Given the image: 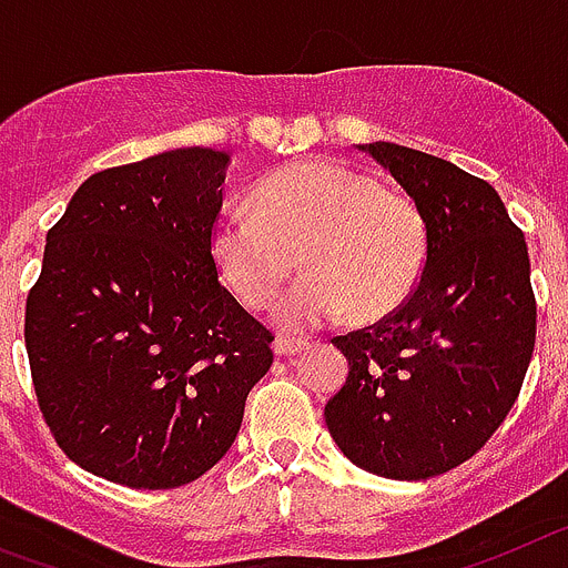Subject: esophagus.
<instances>
[{"mask_svg": "<svg viewBox=\"0 0 568 568\" xmlns=\"http://www.w3.org/2000/svg\"><path fill=\"white\" fill-rule=\"evenodd\" d=\"M303 348H305V339H297V337L274 339V354H277V357H294V354L303 352Z\"/></svg>", "mask_w": 568, "mask_h": 568, "instance_id": "34e87169", "label": "esophagus"}]
</instances>
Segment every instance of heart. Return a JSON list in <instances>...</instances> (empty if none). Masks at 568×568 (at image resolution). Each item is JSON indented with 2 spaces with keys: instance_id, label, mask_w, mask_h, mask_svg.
Returning <instances> with one entry per match:
<instances>
[{
  "instance_id": "b5f03b06",
  "label": "heart",
  "mask_w": 568,
  "mask_h": 568,
  "mask_svg": "<svg viewBox=\"0 0 568 568\" xmlns=\"http://www.w3.org/2000/svg\"><path fill=\"white\" fill-rule=\"evenodd\" d=\"M211 256L240 303L263 312L285 280L308 268L280 305L291 332L397 312L426 268L428 231L408 196L343 162H300L256 189V211H225Z\"/></svg>"
}]
</instances>
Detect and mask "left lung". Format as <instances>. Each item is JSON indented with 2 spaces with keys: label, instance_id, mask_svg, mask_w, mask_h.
Here are the masks:
<instances>
[{
  "label": "left lung",
  "instance_id": "8db88e82",
  "mask_svg": "<svg viewBox=\"0 0 568 568\" xmlns=\"http://www.w3.org/2000/svg\"><path fill=\"white\" fill-rule=\"evenodd\" d=\"M359 148L420 209L428 256L397 312L334 337L348 377L325 426L354 466L426 480L477 455L520 394L537 332L529 248L480 176L394 142Z\"/></svg>",
  "mask_w": 568,
  "mask_h": 568
}]
</instances>
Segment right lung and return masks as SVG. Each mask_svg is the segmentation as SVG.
<instances>
[{
    "label": "right lung",
    "instance_id": "add662e5",
    "mask_svg": "<svg viewBox=\"0 0 568 568\" xmlns=\"http://www.w3.org/2000/svg\"><path fill=\"white\" fill-rule=\"evenodd\" d=\"M225 168L214 148L105 168L48 231L24 345L53 440L91 475L131 489L202 477L274 363L268 328L216 280Z\"/></svg>",
    "mask_w": 568,
    "mask_h": 568
}]
</instances>
